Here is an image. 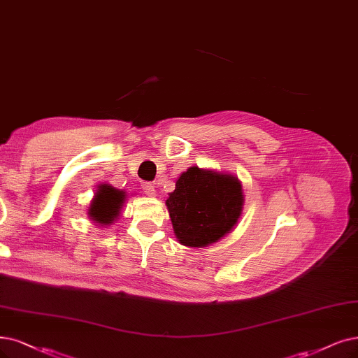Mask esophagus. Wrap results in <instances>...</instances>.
<instances>
[{"label":"esophagus","mask_w":358,"mask_h":358,"mask_svg":"<svg viewBox=\"0 0 358 358\" xmlns=\"http://www.w3.org/2000/svg\"><path fill=\"white\" fill-rule=\"evenodd\" d=\"M143 190H144V194H148L149 197H155L156 196V190H155V186L150 182H144L143 184Z\"/></svg>","instance_id":"1"}]
</instances>
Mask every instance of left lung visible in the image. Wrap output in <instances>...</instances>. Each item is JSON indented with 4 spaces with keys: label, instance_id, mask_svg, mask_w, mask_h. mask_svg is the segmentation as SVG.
I'll return each mask as SVG.
<instances>
[{
    "label": "left lung",
    "instance_id": "1",
    "mask_svg": "<svg viewBox=\"0 0 358 358\" xmlns=\"http://www.w3.org/2000/svg\"><path fill=\"white\" fill-rule=\"evenodd\" d=\"M165 205L177 241L205 248L229 234L242 217V181L226 172L190 166L177 178Z\"/></svg>",
    "mask_w": 358,
    "mask_h": 358
}]
</instances>
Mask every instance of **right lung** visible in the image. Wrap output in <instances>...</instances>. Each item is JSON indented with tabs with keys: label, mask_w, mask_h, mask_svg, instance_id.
<instances>
[{
	"label": "right lung",
	"mask_w": 358,
	"mask_h": 358,
	"mask_svg": "<svg viewBox=\"0 0 358 358\" xmlns=\"http://www.w3.org/2000/svg\"><path fill=\"white\" fill-rule=\"evenodd\" d=\"M125 201L127 193L124 190H119L108 182H101L92 196L87 215L99 227H108L121 215Z\"/></svg>",
	"instance_id": "add662e5"
}]
</instances>
